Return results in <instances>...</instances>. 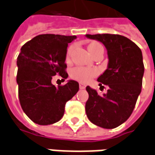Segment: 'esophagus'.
I'll use <instances>...</instances> for the list:
<instances>
[{"label":"esophagus","mask_w":155,"mask_h":155,"mask_svg":"<svg viewBox=\"0 0 155 155\" xmlns=\"http://www.w3.org/2000/svg\"><path fill=\"white\" fill-rule=\"evenodd\" d=\"M79 86H80V89H81V90H84V88H85V84H82V83H80Z\"/></svg>","instance_id":"esophagus-1"}]
</instances>
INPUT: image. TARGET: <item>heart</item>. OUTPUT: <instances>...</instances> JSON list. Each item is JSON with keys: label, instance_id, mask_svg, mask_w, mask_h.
<instances>
[{"label": "heart", "instance_id": "obj_1", "mask_svg": "<svg viewBox=\"0 0 155 155\" xmlns=\"http://www.w3.org/2000/svg\"><path fill=\"white\" fill-rule=\"evenodd\" d=\"M102 46L100 43L98 42H92L88 45V51L91 54H93V52L96 51V49ZM73 46L68 49L67 51V59L70 58L72 51H73ZM98 74L97 70H95L94 68H89V67H82V66H78V67L74 68L71 71V77L77 80V81L83 82V83H87L91 81V79L94 76H96Z\"/></svg>", "mask_w": 155, "mask_h": 155}]
</instances>
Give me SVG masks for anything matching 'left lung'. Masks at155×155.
Returning <instances> with one entry per match:
<instances>
[{"instance_id": "1", "label": "left lung", "mask_w": 155, "mask_h": 155, "mask_svg": "<svg viewBox=\"0 0 155 155\" xmlns=\"http://www.w3.org/2000/svg\"><path fill=\"white\" fill-rule=\"evenodd\" d=\"M104 45L108 54V66L98 78L99 85H107L106 94L86 87L89 99L85 112L91 122L104 129H114L131 115L141 92L144 72L142 51L125 36L112 34L85 35Z\"/></svg>"}]
</instances>
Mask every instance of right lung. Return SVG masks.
Here are the masks:
<instances>
[{"instance_id":"obj_1","label":"right lung","mask_w":155,"mask_h":155,"mask_svg":"<svg viewBox=\"0 0 155 155\" xmlns=\"http://www.w3.org/2000/svg\"><path fill=\"white\" fill-rule=\"evenodd\" d=\"M75 35H39L26 42L17 57L20 103L25 114L35 124L47 125L58 122L64 115L68 101L79 91V83L68 81L55 87L54 75L68 77L65 58L68 44Z\"/></svg>"}]
</instances>
